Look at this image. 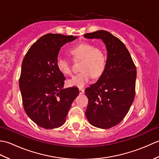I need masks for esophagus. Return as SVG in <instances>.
<instances>
[{
	"label": "esophagus",
	"instance_id": "1",
	"mask_svg": "<svg viewBox=\"0 0 159 159\" xmlns=\"http://www.w3.org/2000/svg\"><path fill=\"white\" fill-rule=\"evenodd\" d=\"M79 93H80V94H83V93H85V91H84V89H79Z\"/></svg>",
	"mask_w": 159,
	"mask_h": 159
}]
</instances>
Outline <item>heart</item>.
I'll return each mask as SVG.
<instances>
[{
	"mask_svg": "<svg viewBox=\"0 0 159 159\" xmlns=\"http://www.w3.org/2000/svg\"><path fill=\"white\" fill-rule=\"evenodd\" d=\"M70 53L76 59H81L80 73L68 80L69 85L79 88L85 87L93 77H98L106 67V55L104 51L89 43H80L70 50ZM57 67L61 73L65 75L72 74L70 62L67 59L59 57Z\"/></svg>",
	"mask_w": 159,
	"mask_h": 159,
	"instance_id": "1",
	"label": "heart"
}]
</instances>
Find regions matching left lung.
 Returning <instances> with one entry per match:
<instances>
[{"instance_id": "obj_1", "label": "left lung", "mask_w": 159, "mask_h": 159, "mask_svg": "<svg viewBox=\"0 0 159 159\" xmlns=\"http://www.w3.org/2000/svg\"><path fill=\"white\" fill-rule=\"evenodd\" d=\"M87 39H100L106 46V67L97 82L85 89L89 100L85 116L92 126L108 129L123 120L135 95L136 67L124 43L109 32L86 33Z\"/></svg>"}]
</instances>
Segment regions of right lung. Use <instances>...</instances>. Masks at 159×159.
<instances>
[{
    "label": "right lung",
    "mask_w": 159,
    "mask_h": 159,
    "mask_svg": "<svg viewBox=\"0 0 159 159\" xmlns=\"http://www.w3.org/2000/svg\"><path fill=\"white\" fill-rule=\"evenodd\" d=\"M77 36L49 33L33 43L23 59L19 87L24 109L31 120L45 129L61 126L74 99L76 87L63 89L66 78L57 67L59 52Z\"/></svg>",
    "instance_id": "add662e5"
}]
</instances>
